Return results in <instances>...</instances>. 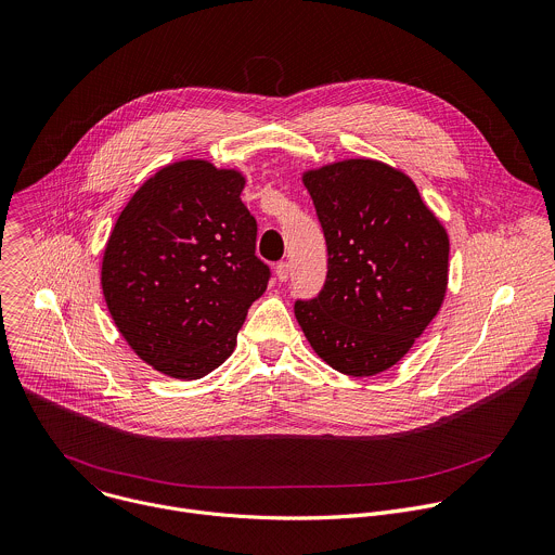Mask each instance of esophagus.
Listing matches in <instances>:
<instances>
[{"label": "esophagus", "instance_id": "obj_1", "mask_svg": "<svg viewBox=\"0 0 555 555\" xmlns=\"http://www.w3.org/2000/svg\"><path fill=\"white\" fill-rule=\"evenodd\" d=\"M274 272H276V279H279L281 283H287V279H289V263H287V261L276 263Z\"/></svg>", "mask_w": 555, "mask_h": 555}]
</instances>
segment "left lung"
Here are the masks:
<instances>
[{
    "mask_svg": "<svg viewBox=\"0 0 555 555\" xmlns=\"http://www.w3.org/2000/svg\"><path fill=\"white\" fill-rule=\"evenodd\" d=\"M328 250V272L296 320L322 361L348 377L401 361L444 302L449 235L414 180L375 158L302 171Z\"/></svg>",
    "mask_w": 555,
    "mask_h": 555,
    "instance_id": "left-lung-1",
    "label": "left lung"
}]
</instances>
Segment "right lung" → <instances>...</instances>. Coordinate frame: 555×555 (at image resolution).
Listing matches in <instances>:
<instances>
[{
  "instance_id": "obj_1",
  "label": "right lung",
  "mask_w": 555,
  "mask_h": 555,
  "mask_svg": "<svg viewBox=\"0 0 555 555\" xmlns=\"http://www.w3.org/2000/svg\"><path fill=\"white\" fill-rule=\"evenodd\" d=\"M244 188L240 169L169 163L132 194L108 235L100 272L108 313L167 377L194 382L222 365L268 287Z\"/></svg>"
}]
</instances>
